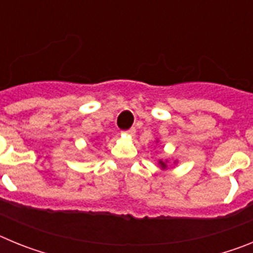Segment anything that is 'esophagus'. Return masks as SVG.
Masks as SVG:
<instances>
[{"label": "esophagus", "mask_w": 253, "mask_h": 253, "mask_svg": "<svg viewBox=\"0 0 253 253\" xmlns=\"http://www.w3.org/2000/svg\"><path fill=\"white\" fill-rule=\"evenodd\" d=\"M134 133H135V128H130L129 130L124 131L125 135H129V137H131V135H134Z\"/></svg>", "instance_id": "obj_1"}]
</instances>
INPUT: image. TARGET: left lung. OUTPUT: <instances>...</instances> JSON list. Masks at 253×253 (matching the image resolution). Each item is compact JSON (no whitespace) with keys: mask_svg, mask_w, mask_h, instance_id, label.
Here are the masks:
<instances>
[{"mask_svg":"<svg viewBox=\"0 0 253 253\" xmlns=\"http://www.w3.org/2000/svg\"><path fill=\"white\" fill-rule=\"evenodd\" d=\"M167 162V161H166ZM166 162H163V161H158V163H160V166H161V169H167V165H166Z\"/></svg>","mask_w":253,"mask_h":253,"instance_id":"8db88e82","label":"left lung"}]
</instances>
